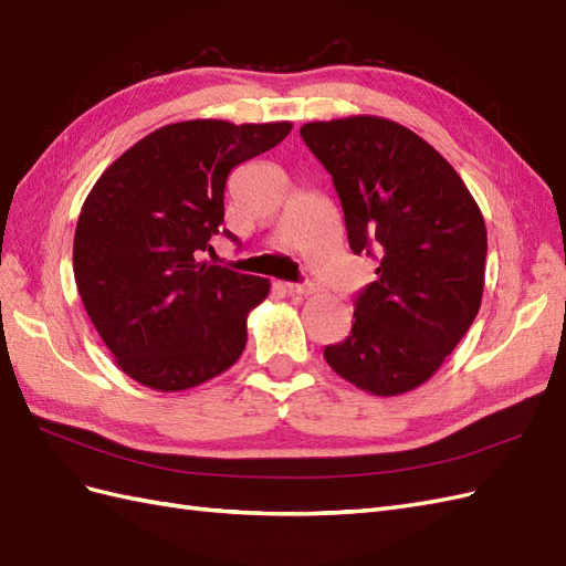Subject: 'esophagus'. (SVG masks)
<instances>
[{"label": "esophagus", "instance_id": "esophagus-1", "mask_svg": "<svg viewBox=\"0 0 566 566\" xmlns=\"http://www.w3.org/2000/svg\"><path fill=\"white\" fill-rule=\"evenodd\" d=\"M286 292L292 296H308L315 292V284H286Z\"/></svg>", "mask_w": 566, "mask_h": 566}]
</instances>
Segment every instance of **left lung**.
Masks as SVG:
<instances>
[{
  "label": "left lung",
  "instance_id": "1",
  "mask_svg": "<svg viewBox=\"0 0 566 566\" xmlns=\"http://www.w3.org/2000/svg\"><path fill=\"white\" fill-rule=\"evenodd\" d=\"M301 136L332 174L356 255H380L352 335L325 346L339 378L375 397L428 382L483 301L488 234L457 169L392 119L308 122Z\"/></svg>",
  "mask_w": 566,
  "mask_h": 566
}]
</instances>
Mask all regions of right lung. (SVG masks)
I'll use <instances>...</instances> for the list:
<instances>
[{
    "instance_id": "1",
    "label": "right lung",
    "mask_w": 566,
    "mask_h": 566,
    "mask_svg": "<svg viewBox=\"0 0 566 566\" xmlns=\"http://www.w3.org/2000/svg\"><path fill=\"white\" fill-rule=\"evenodd\" d=\"M289 132L292 122L167 124L114 159L91 188L76 224L74 277L128 378L184 392L243 354L245 321L268 298L270 280L198 258L220 234L229 171Z\"/></svg>"
}]
</instances>
